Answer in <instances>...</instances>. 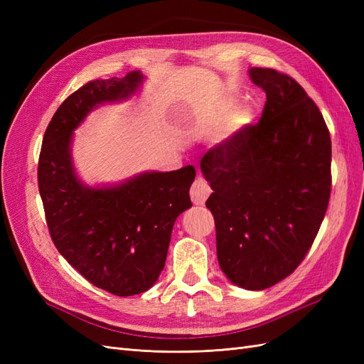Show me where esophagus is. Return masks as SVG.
Instances as JSON below:
<instances>
[{
	"label": "esophagus",
	"instance_id": "34e87169",
	"mask_svg": "<svg viewBox=\"0 0 364 364\" xmlns=\"http://www.w3.org/2000/svg\"><path fill=\"white\" fill-rule=\"evenodd\" d=\"M211 194V188H209V185L206 183V181H203L202 178H197L191 186L190 190V196H191V200L194 205H205L206 199Z\"/></svg>",
	"mask_w": 364,
	"mask_h": 364
}]
</instances>
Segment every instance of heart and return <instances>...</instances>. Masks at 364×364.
<instances>
[{"label": "heart", "mask_w": 364, "mask_h": 364, "mask_svg": "<svg viewBox=\"0 0 364 364\" xmlns=\"http://www.w3.org/2000/svg\"><path fill=\"white\" fill-rule=\"evenodd\" d=\"M252 121L253 114L249 107H234L232 111L228 112V115L222 121V124H220L214 138V144L218 147H225L230 144V142L235 141L252 124Z\"/></svg>", "instance_id": "obj_1"}]
</instances>
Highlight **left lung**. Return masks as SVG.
<instances>
[{"label":"left lung","mask_w":364,"mask_h":364,"mask_svg":"<svg viewBox=\"0 0 364 364\" xmlns=\"http://www.w3.org/2000/svg\"><path fill=\"white\" fill-rule=\"evenodd\" d=\"M266 91L257 126L209 150L200 170L213 188L217 258L226 278L264 290L305 258L331 193V136L316 103L290 75L250 68Z\"/></svg>","instance_id":"left-lung-1"}]
</instances>
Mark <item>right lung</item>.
Segmentation results:
<instances>
[{
  "label": "right lung",
  "instance_id": "right-lung-1",
  "mask_svg": "<svg viewBox=\"0 0 364 364\" xmlns=\"http://www.w3.org/2000/svg\"><path fill=\"white\" fill-rule=\"evenodd\" d=\"M146 80L141 71L92 80L65 100L42 141L38 183L54 246L95 287L117 296L151 289L167 259L176 218L191 208L193 165L144 171L112 185H86L73 161L74 130L94 109L126 102Z\"/></svg>",
  "mask_w": 364,
  "mask_h": 364
}]
</instances>
